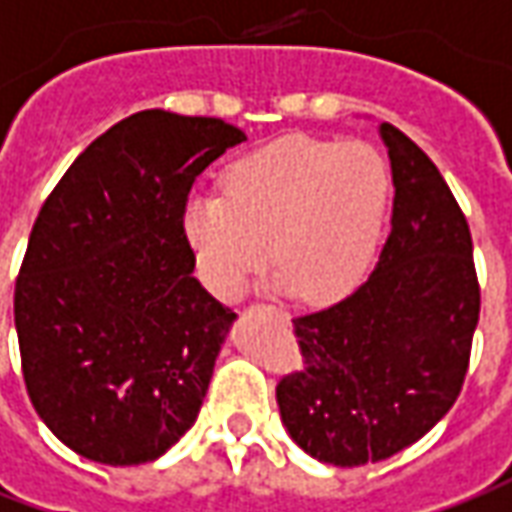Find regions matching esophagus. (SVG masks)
<instances>
[{
    "instance_id": "1",
    "label": "esophagus",
    "mask_w": 512,
    "mask_h": 512,
    "mask_svg": "<svg viewBox=\"0 0 512 512\" xmlns=\"http://www.w3.org/2000/svg\"><path fill=\"white\" fill-rule=\"evenodd\" d=\"M263 310H268V313H274V316H280V318H288V313L280 310V307H263Z\"/></svg>"
}]
</instances>
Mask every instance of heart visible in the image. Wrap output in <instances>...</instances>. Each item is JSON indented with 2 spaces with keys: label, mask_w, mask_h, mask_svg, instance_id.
Returning a JSON list of instances; mask_svg holds the SVG:
<instances>
[{
  "label": "heart",
  "mask_w": 512,
  "mask_h": 512,
  "mask_svg": "<svg viewBox=\"0 0 512 512\" xmlns=\"http://www.w3.org/2000/svg\"><path fill=\"white\" fill-rule=\"evenodd\" d=\"M388 194L385 160L371 146L288 135L238 157L224 196H191L182 235L199 280L221 299H238L271 252L280 288L327 305L363 280Z\"/></svg>",
  "instance_id": "heart-1"
}]
</instances>
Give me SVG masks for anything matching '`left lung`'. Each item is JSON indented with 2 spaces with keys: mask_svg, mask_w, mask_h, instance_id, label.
<instances>
[{
  "mask_svg": "<svg viewBox=\"0 0 512 512\" xmlns=\"http://www.w3.org/2000/svg\"><path fill=\"white\" fill-rule=\"evenodd\" d=\"M393 216L380 263L352 296L293 318L302 371L277 405L307 455L332 466L380 463L424 438L460 396L480 321L471 232L430 157L380 124Z\"/></svg>",
  "mask_w": 512,
  "mask_h": 512,
  "instance_id": "obj_1",
  "label": "left lung"
}]
</instances>
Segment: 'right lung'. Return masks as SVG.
<instances>
[{"label":"right lung","instance_id":"add662e5","mask_svg":"<svg viewBox=\"0 0 512 512\" xmlns=\"http://www.w3.org/2000/svg\"><path fill=\"white\" fill-rule=\"evenodd\" d=\"M246 135L141 110L88 146L32 224L13 313L35 413L77 455L138 466L194 427L235 313L194 277L182 210Z\"/></svg>","mask_w":512,"mask_h":512}]
</instances>
